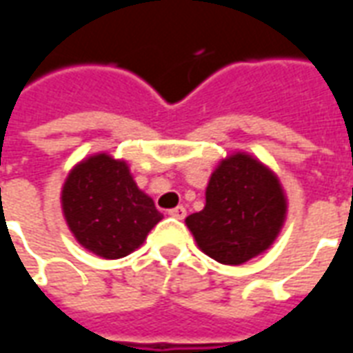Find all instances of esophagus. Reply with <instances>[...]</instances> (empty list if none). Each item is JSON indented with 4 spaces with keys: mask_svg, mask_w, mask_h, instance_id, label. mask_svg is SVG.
<instances>
[{
    "mask_svg": "<svg viewBox=\"0 0 353 353\" xmlns=\"http://www.w3.org/2000/svg\"><path fill=\"white\" fill-rule=\"evenodd\" d=\"M172 217H176V219H185V215H187V210H185L183 206H177L174 208V210H170L168 212Z\"/></svg>",
    "mask_w": 353,
    "mask_h": 353,
    "instance_id": "obj_1",
    "label": "esophagus"
}]
</instances>
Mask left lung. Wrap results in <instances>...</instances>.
Returning <instances> with one entry per match:
<instances>
[{
  "mask_svg": "<svg viewBox=\"0 0 353 353\" xmlns=\"http://www.w3.org/2000/svg\"><path fill=\"white\" fill-rule=\"evenodd\" d=\"M288 200L272 170L252 154L234 153L219 162L206 187V206L185 223L208 257L242 265L274 244Z\"/></svg>",
  "mask_w": 353,
  "mask_h": 353,
  "instance_id": "left-lung-1",
  "label": "left lung"
}]
</instances>
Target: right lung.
Listing matches in <instances>:
<instances>
[{"label":"right lung","instance_id":"obj_1","mask_svg":"<svg viewBox=\"0 0 353 353\" xmlns=\"http://www.w3.org/2000/svg\"><path fill=\"white\" fill-rule=\"evenodd\" d=\"M65 223L85 250L121 259L138 250L162 214L139 191L128 164L108 153L81 161L62 187Z\"/></svg>","mask_w":353,"mask_h":353}]
</instances>
